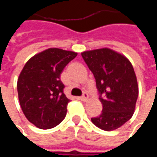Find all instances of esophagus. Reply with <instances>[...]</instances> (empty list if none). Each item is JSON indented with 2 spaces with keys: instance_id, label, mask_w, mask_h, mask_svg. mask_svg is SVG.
I'll return each mask as SVG.
<instances>
[{
  "instance_id": "obj_1",
  "label": "esophagus",
  "mask_w": 157,
  "mask_h": 157,
  "mask_svg": "<svg viewBox=\"0 0 157 157\" xmlns=\"http://www.w3.org/2000/svg\"><path fill=\"white\" fill-rule=\"evenodd\" d=\"M88 94H87V92H83V94H82V96L80 98V99L82 100V101H84V102H86L87 99H88Z\"/></svg>"
}]
</instances>
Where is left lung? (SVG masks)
<instances>
[{
    "label": "left lung",
    "instance_id": "8db88e82",
    "mask_svg": "<svg viewBox=\"0 0 157 157\" xmlns=\"http://www.w3.org/2000/svg\"><path fill=\"white\" fill-rule=\"evenodd\" d=\"M96 80L102 113L92 118L99 128L111 131L121 127L134 114L139 88L131 63L121 54L108 48L82 53Z\"/></svg>",
    "mask_w": 157,
    "mask_h": 157
}]
</instances>
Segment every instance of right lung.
<instances>
[{
  "label": "right lung",
  "instance_id": "right-lung-1",
  "mask_svg": "<svg viewBox=\"0 0 157 157\" xmlns=\"http://www.w3.org/2000/svg\"><path fill=\"white\" fill-rule=\"evenodd\" d=\"M76 55L61 48H48L24 65L17 80L19 102L26 118L36 127L54 128L65 118L70 99L64 93L60 75Z\"/></svg>",
  "mask_w": 157,
  "mask_h": 157
}]
</instances>
